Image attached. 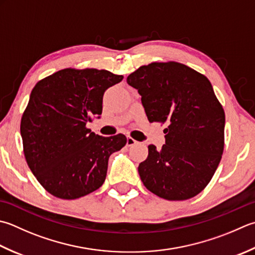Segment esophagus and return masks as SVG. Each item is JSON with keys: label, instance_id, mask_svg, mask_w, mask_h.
I'll return each mask as SVG.
<instances>
[{"label": "esophagus", "instance_id": "1", "mask_svg": "<svg viewBox=\"0 0 255 255\" xmlns=\"http://www.w3.org/2000/svg\"><path fill=\"white\" fill-rule=\"evenodd\" d=\"M138 143V141L134 140L133 138L131 137H127V146L128 147H131V146H134V144Z\"/></svg>", "mask_w": 255, "mask_h": 255}]
</instances>
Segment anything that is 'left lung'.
I'll list each match as a JSON object with an SVG mask.
<instances>
[{"label": "left lung", "mask_w": 255, "mask_h": 255, "mask_svg": "<svg viewBox=\"0 0 255 255\" xmlns=\"http://www.w3.org/2000/svg\"><path fill=\"white\" fill-rule=\"evenodd\" d=\"M148 121L166 123V143L149 144L138 172L149 191L167 200L200 193L216 172L224 147V116L209 79L186 65L151 63L127 77Z\"/></svg>", "instance_id": "left-lung-1"}]
</instances>
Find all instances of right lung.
Here are the masks:
<instances>
[{"mask_svg":"<svg viewBox=\"0 0 255 255\" xmlns=\"http://www.w3.org/2000/svg\"><path fill=\"white\" fill-rule=\"evenodd\" d=\"M123 78L105 69L66 68L35 85L21 136L29 169L53 196L72 200L102 187L109 157L127 138L99 136L86 125L101 118L105 91Z\"/></svg>","mask_w":255,"mask_h":255,"instance_id":"add662e5","label":"right lung"}]
</instances>
